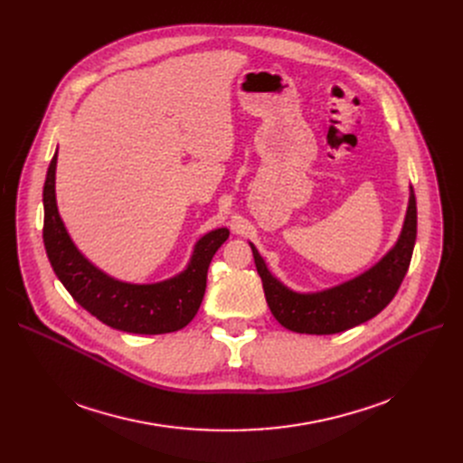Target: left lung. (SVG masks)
Masks as SVG:
<instances>
[{
    "mask_svg": "<svg viewBox=\"0 0 463 463\" xmlns=\"http://www.w3.org/2000/svg\"><path fill=\"white\" fill-rule=\"evenodd\" d=\"M417 240V199L409 189V204L402 234L396 246L388 251L370 270L342 285L321 290V293H295L276 279L266 269L264 259L253 244V259L262 279L266 302L276 321L287 330L298 334H337L362 325L381 313L407 274Z\"/></svg>",
    "mask_w": 463,
    "mask_h": 463,
    "instance_id": "8db88e82",
    "label": "left lung"
}]
</instances>
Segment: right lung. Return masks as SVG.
I'll use <instances>...</instances> for the list:
<instances>
[{
    "label": "right lung",
    "mask_w": 463,
    "mask_h": 463,
    "mask_svg": "<svg viewBox=\"0 0 463 463\" xmlns=\"http://www.w3.org/2000/svg\"><path fill=\"white\" fill-rule=\"evenodd\" d=\"M56 161L58 152L43 187V240L48 260L69 295L93 317L121 332L166 334L189 325L201 307L212 257L229 238V229L204 234L187 269L175 278L148 285L118 281L95 269L67 234L56 206Z\"/></svg>",
    "instance_id": "right-lung-1"
}]
</instances>
